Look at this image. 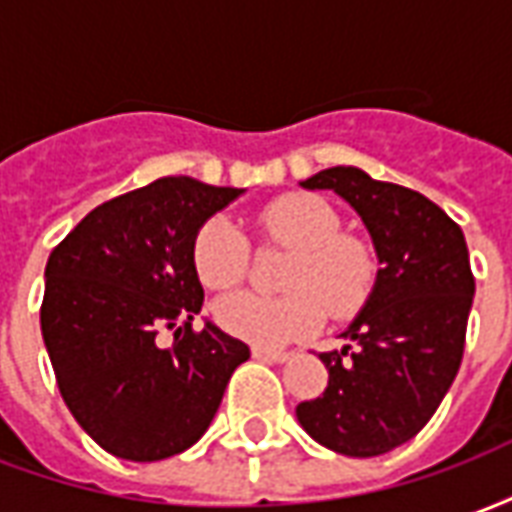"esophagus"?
I'll use <instances>...</instances> for the list:
<instances>
[{
	"instance_id": "esophagus-1",
	"label": "esophagus",
	"mask_w": 512,
	"mask_h": 512,
	"mask_svg": "<svg viewBox=\"0 0 512 512\" xmlns=\"http://www.w3.org/2000/svg\"><path fill=\"white\" fill-rule=\"evenodd\" d=\"M252 356L260 359V362H288L293 354H288V351H271V348H252Z\"/></svg>"
}]
</instances>
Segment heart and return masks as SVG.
Segmentation results:
<instances>
[{
	"label": "heart",
	"mask_w": 512,
	"mask_h": 512,
	"mask_svg": "<svg viewBox=\"0 0 512 512\" xmlns=\"http://www.w3.org/2000/svg\"><path fill=\"white\" fill-rule=\"evenodd\" d=\"M263 244L293 249L282 288L285 296L235 293L213 307V318L238 340L257 348H279L310 337L332 318H351L376 288L378 263L373 249L343 233V219L315 194H285L257 213ZM191 263L205 288L230 290L249 274L252 249L244 233L224 216L202 224Z\"/></svg>",
	"instance_id": "b5f03b06"
}]
</instances>
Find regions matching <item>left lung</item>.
Segmentation results:
<instances>
[{
	"mask_svg": "<svg viewBox=\"0 0 512 512\" xmlns=\"http://www.w3.org/2000/svg\"><path fill=\"white\" fill-rule=\"evenodd\" d=\"M351 202L378 252L376 288L343 332V351L318 354L329 370L321 397L296 406L312 439L351 458L395 450L428 425L463 359L474 299L469 249L436 202L356 167L301 183Z\"/></svg>",
	"mask_w": 512,
	"mask_h": 512,
	"instance_id": "left-lung-1",
	"label": "left lung"
}]
</instances>
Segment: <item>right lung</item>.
Masks as SVG:
<instances>
[{
	"instance_id": "1",
	"label": "right lung",
	"mask_w": 512,
	"mask_h": 512,
	"mask_svg": "<svg viewBox=\"0 0 512 512\" xmlns=\"http://www.w3.org/2000/svg\"><path fill=\"white\" fill-rule=\"evenodd\" d=\"M241 191L158 178L93 208L49 255L40 329L60 395L117 458L147 463L189 450L249 359L213 323L191 326L205 299L194 235Z\"/></svg>"
}]
</instances>
